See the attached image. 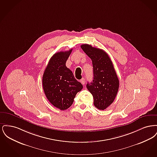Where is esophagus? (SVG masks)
<instances>
[{
  "instance_id": "1",
  "label": "esophagus",
  "mask_w": 157,
  "mask_h": 157,
  "mask_svg": "<svg viewBox=\"0 0 157 157\" xmlns=\"http://www.w3.org/2000/svg\"><path fill=\"white\" fill-rule=\"evenodd\" d=\"M80 82H81V83L84 85L85 84V79L84 78H82V79L80 80Z\"/></svg>"
}]
</instances>
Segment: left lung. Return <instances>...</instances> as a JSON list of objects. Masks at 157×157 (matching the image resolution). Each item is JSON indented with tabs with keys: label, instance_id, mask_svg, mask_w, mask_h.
I'll return each instance as SVG.
<instances>
[{
	"label": "left lung",
	"instance_id": "left-lung-1",
	"mask_svg": "<svg viewBox=\"0 0 157 157\" xmlns=\"http://www.w3.org/2000/svg\"><path fill=\"white\" fill-rule=\"evenodd\" d=\"M92 61L94 79L87 83V89L94 98V105L104 110L113 102L119 89V80L109 56L102 49L90 45L81 46Z\"/></svg>",
	"mask_w": 157,
	"mask_h": 157
}]
</instances>
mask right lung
Wrapping results in <instances>:
<instances>
[{
  "label": "right lung",
  "mask_w": 157,
  "mask_h": 157,
  "mask_svg": "<svg viewBox=\"0 0 157 157\" xmlns=\"http://www.w3.org/2000/svg\"><path fill=\"white\" fill-rule=\"evenodd\" d=\"M72 51V49L55 53L42 77L43 88L47 99L54 106L62 111L72 105L76 94L83 88L82 84L66 66Z\"/></svg>",
  "instance_id": "obj_1"
}]
</instances>
